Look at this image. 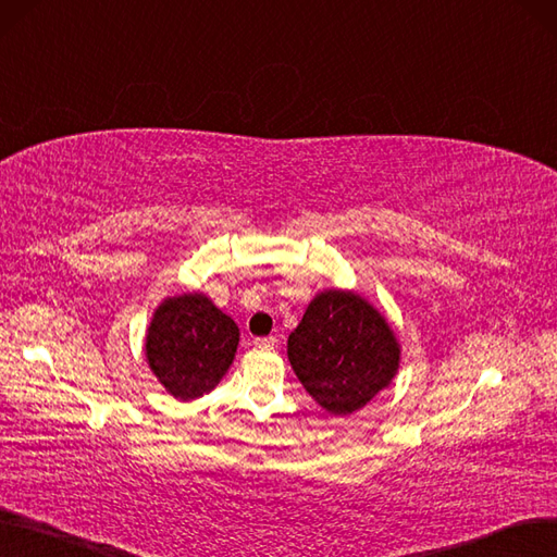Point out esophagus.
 Returning <instances> with one entry per match:
<instances>
[{"label": "esophagus", "mask_w": 557, "mask_h": 557, "mask_svg": "<svg viewBox=\"0 0 557 557\" xmlns=\"http://www.w3.org/2000/svg\"><path fill=\"white\" fill-rule=\"evenodd\" d=\"M256 347H267V349H274L278 345L276 338H253Z\"/></svg>", "instance_id": "1"}]
</instances>
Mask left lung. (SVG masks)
<instances>
[{
	"label": "left lung",
	"mask_w": 557,
	"mask_h": 557,
	"mask_svg": "<svg viewBox=\"0 0 557 557\" xmlns=\"http://www.w3.org/2000/svg\"><path fill=\"white\" fill-rule=\"evenodd\" d=\"M287 359L318 405L347 416L391 384L399 347L386 320L366 299L329 290L308 304L287 338Z\"/></svg>",
	"instance_id": "8db88e82"
}]
</instances>
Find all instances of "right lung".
<instances>
[{"mask_svg":"<svg viewBox=\"0 0 557 557\" xmlns=\"http://www.w3.org/2000/svg\"><path fill=\"white\" fill-rule=\"evenodd\" d=\"M239 341L237 324L203 295L166 299L150 322L146 356L164 388L181 399L210 393L228 366Z\"/></svg>","mask_w":557,"mask_h":557,"instance_id":"right-lung-1","label":"right lung"}]
</instances>
